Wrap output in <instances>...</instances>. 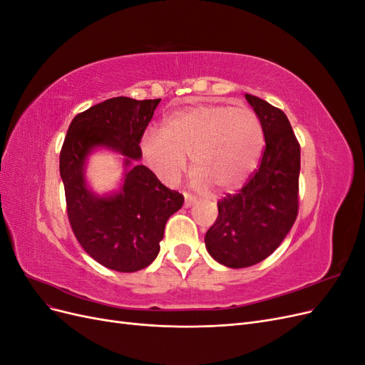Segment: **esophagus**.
Wrapping results in <instances>:
<instances>
[{"mask_svg": "<svg viewBox=\"0 0 365 365\" xmlns=\"http://www.w3.org/2000/svg\"><path fill=\"white\" fill-rule=\"evenodd\" d=\"M184 197H185V207H190L196 202V197L192 196L190 193H184Z\"/></svg>", "mask_w": 365, "mask_h": 365, "instance_id": "obj_1", "label": "esophagus"}]
</instances>
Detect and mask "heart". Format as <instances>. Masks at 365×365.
Here are the masks:
<instances>
[{
	"label": "heart",
	"instance_id": "obj_1",
	"mask_svg": "<svg viewBox=\"0 0 365 365\" xmlns=\"http://www.w3.org/2000/svg\"><path fill=\"white\" fill-rule=\"evenodd\" d=\"M264 132L259 115L245 106L200 105L150 129L140 148L149 169L168 184L178 182L192 155L196 184L230 190L244 182L262 157Z\"/></svg>",
	"mask_w": 365,
	"mask_h": 365
}]
</instances>
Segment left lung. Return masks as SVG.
I'll use <instances>...</instances> for the list:
<instances>
[{
    "mask_svg": "<svg viewBox=\"0 0 365 365\" xmlns=\"http://www.w3.org/2000/svg\"><path fill=\"white\" fill-rule=\"evenodd\" d=\"M245 97L264 132L260 164L240 190L217 201L219 215L205 235L210 256L228 268L267 259L298 215L300 143L282 109L256 96Z\"/></svg>",
    "mask_w": 365,
    "mask_h": 365,
    "instance_id": "obj_1",
    "label": "left lung"
}]
</instances>
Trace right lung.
<instances>
[{
	"instance_id": "add662e5",
	"label": "right lung",
	"mask_w": 365,
	"mask_h": 365,
	"mask_svg": "<svg viewBox=\"0 0 365 365\" xmlns=\"http://www.w3.org/2000/svg\"><path fill=\"white\" fill-rule=\"evenodd\" d=\"M161 98L113 97L77 114L59 157L67 215L82 248L103 267L135 272L155 260L168 219L182 207L184 196L161 184L141 158L140 141ZM105 145L125 155L130 165L118 194L101 198L86 189L84 160Z\"/></svg>"
}]
</instances>
